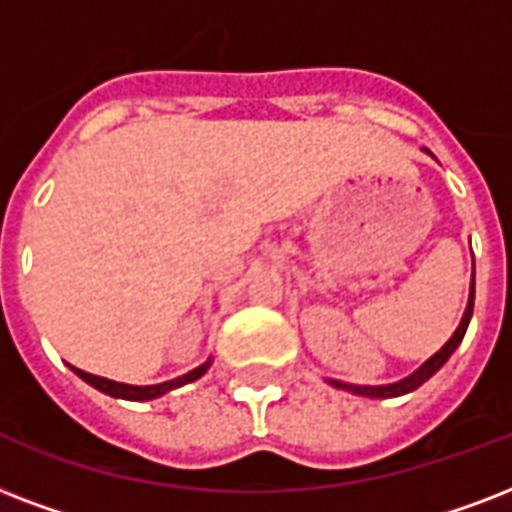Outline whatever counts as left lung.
Wrapping results in <instances>:
<instances>
[{
  "mask_svg": "<svg viewBox=\"0 0 512 512\" xmlns=\"http://www.w3.org/2000/svg\"><path fill=\"white\" fill-rule=\"evenodd\" d=\"M473 299H475V280L470 283V301H467V310L465 315H462V323H459V328L454 331V336H451L449 342L443 344L441 350L435 352L433 358L427 360L425 366H419L417 371L411 376H406V379H400V382L395 384H384V387H358V384H342V382H331L334 387H339V390H350L355 392V395H366V398H398V395H406V392L417 390L419 384H425L430 376L438 371V368L446 363V360L451 358V352L457 350L459 342H462V336H465L467 331V323H470V315H473Z\"/></svg>",
  "mask_w": 512,
  "mask_h": 512,
  "instance_id": "left-lung-1",
  "label": "left lung"
}]
</instances>
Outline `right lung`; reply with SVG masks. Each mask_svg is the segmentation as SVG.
<instances>
[{
    "label": "right lung",
    "mask_w": 512,
    "mask_h": 512,
    "mask_svg": "<svg viewBox=\"0 0 512 512\" xmlns=\"http://www.w3.org/2000/svg\"><path fill=\"white\" fill-rule=\"evenodd\" d=\"M208 366H211V360H208V363H202V366H197L194 371H189V374L178 376V379H170V382H162V384H149V387H136V384L112 382V379L87 374V371H79V368H74V366H71V371H74L79 379H85L87 384H93L95 390L106 392V395H112V398L152 400V398H160V395H165L168 390H176V387H181V384H189V382H194V379H200V376L208 371Z\"/></svg>",
    "instance_id": "add662e5"
}]
</instances>
